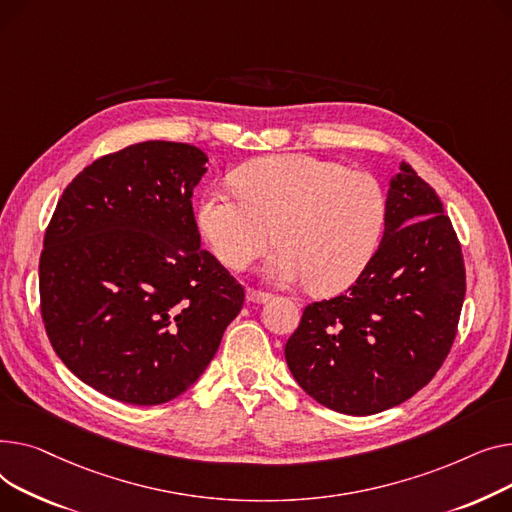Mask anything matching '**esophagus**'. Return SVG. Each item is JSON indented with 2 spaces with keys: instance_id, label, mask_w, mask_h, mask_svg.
Listing matches in <instances>:
<instances>
[{
  "instance_id": "34e87169",
  "label": "esophagus",
  "mask_w": 512,
  "mask_h": 512,
  "mask_svg": "<svg viewBox=\"0 0 512 512\" xmlns=\"http://www.w3.org/2000/svg\"><path fill=\"white\" fill-rule=\"evenodd\" d=\"M248 302L250 304H266L268 302V299H270V295L268 293H264V291H248Z\"/></svg>"
}]
</instances>
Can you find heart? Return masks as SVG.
<instances>
[{"label": "heart", "mask_w": 512, "mask_h": 512, "mask_svg": "<svg viewBox=\"0 0 512 512\" xmlns=\"http://www.w3.org/2000/svg\"><path fill=\"white\" fill-rule=\"evenodd\" d=\"M235 186L206 190L198 208L208 246L229 268H246L277 237L281 248L264 268L268 281H308L316 293H337L366 273L380 248L388 202L366 171L279 155L239 167Z\"/></svg>", "instance_id": "b5f03b06"}]
</instances>
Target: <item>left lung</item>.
<instances>
[{
  "label": "left lung",
  "instance_id": "8db88e82",
  "mask_svg": "<svg viewBox=\"0 0 512 512\" xmlns=\"http://www.w3.org/2000/svg\"><path fill=\"white\" fill-rule=\"evenodd\" d=\"M386 202L366 273L310 304L285 345L295 382L347 415L380 413L424 388L453 347L465 299L461 246L436 192L401 163Z\"/></svg>",
  "mask_w": 512,
  "mask_h": 512
}]
</instances>
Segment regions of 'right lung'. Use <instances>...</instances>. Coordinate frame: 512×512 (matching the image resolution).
<instances>
[{
	"label": "right lung",
	"mask_w": 512,
	"mask_h": 512,
	"mask_svg": "<svg viewBox=\"0 0 512 512\" xmlns=\"http://www.w3.org/2000/svg\"><path fill=\"white\" fill-rule=\"evenodd\" d=\"M208 157L146 140L80 171L47 227V337L84 384L130 405L179 397L215 357L244 287L200 248L192 192Z\"/></svg>",
	"instance_id": "add662e5"
}]
</instances>
